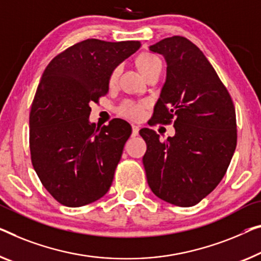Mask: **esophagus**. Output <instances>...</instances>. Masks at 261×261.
<instances>
[{"label":"esophagus","mask_w":261,"mask_h":261,"mask_svg":"<svg viewBox=\"0 0 261 261\" xmlns=\"http://www.w3.org/2000/svg\"><path fill=\"white\" fill-rule=\"evenodd\" d=\"M138 134H139V126L132 125V136L136 137V136H138Z\"/></svg>","instance_id":"34e87169"}]
</instances>
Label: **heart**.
<instances>
[{
    "label": "heart",
    "instance_id": "heart-1",
    "mask_svg": "<svg viewBox=\"0 0 261 261\" xmlns=\"http://www.w3.org/2000/svg\"><path fill=\"white\" fill-rule=\"evenodd\" d=\"M137 64L144 76H145L149 71H151V70H153L155 68H162L161 60L154 55H151V54H143V55L139 56ZM119 72L120 67L114 69V71H112L110 75V83H115V82L117 81ZM118 114L120 116H123V117H126L132 120L141 119L144 115V104L132 102V100H126V102H124L122 106L118 108Z\"/></svg>",
    "mask_w": 261,
    "mask_h": 261
}]
</instances>
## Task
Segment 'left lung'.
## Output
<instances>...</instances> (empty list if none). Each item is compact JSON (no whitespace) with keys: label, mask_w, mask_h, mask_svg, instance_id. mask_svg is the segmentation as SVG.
I'll use <instances>...</instances> for the list:
<instances>
[{"label":"left lung","mask_w":261,"mask_h":261,"mask_svg":"<svg viewBox=\"0 0 261 261\" xmlns=\"http://www.w3.org/2000/svg\"><path fill=\"white\" fill-rule=\"evenodd\" d=\"M166 61V80L152 119L176 135L159 141L144 127L143 157L151 191L170 204L189 207L211 193L226 173L237 146L236 109L227 89L203 51L182 36L150 45Z\"/></svg>","instance_id":"left-lung-1"}]
</instances>
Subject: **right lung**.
<instances>
[{"mask_svg": "<svg viewBox=\"0 0 261 261\" xmlns=\"http://www.w3.org/2000/svg\"><path fill=\"white\" fill-rule=\"evenodd\" d=\"M139 48V41L89 38L58 54L42 75L29 117L31 163L62 205L93 203L110 189L131 126L115 118L96 129L90 104L107 95L111 72Z\"/></svg>", "mask_w": 261, "mask_h": 261, "instance_id": "right-lung-1", "label": "right lung"}]
</instances>
